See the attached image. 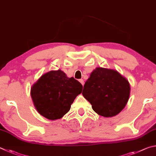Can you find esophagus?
Wrapping results in <instances>:
<instances>
[{
	"label": "esophagus",
	"instance_id": "1",
	"mask_svg": "<svg viewBox=\"0 0 156 156\" xmlns=\"http://www.w3.org/2000/svg\"><path fill=\"white\" fill-rule=\"evenodd\" d=\"M80 82L82 84V86H83L84 85V81H83V80H82V79H81V80H80Z\"/></svg>",
	"mask_w": 156,
	"mask_h": 156
}]
</instances>
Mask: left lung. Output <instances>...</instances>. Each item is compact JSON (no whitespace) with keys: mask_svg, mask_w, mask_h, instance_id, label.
<instances>
[{"mask_svg":"<svg viewBox=\"0 0 156 156\" xmlns=\"http://www.w3.org/2000/svg\"><path fill=\"white\" fill-rule=\"evenodd\" d=\"M130 86L117 71L97 68L86 81L82 94L93 110L104 117L121 112L129 100Z\"/></svg>","mask_w":156,"mask_h":156,"instance_id":"1","label":"left lung"}]
</instances>
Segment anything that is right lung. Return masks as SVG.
I'll list each match as a JSON object with an SVG mask.
<instances>
[{"label": "right lung", "mask_w": 156, "mask_h": 156, "mask_svg": "<svg viewBox=\"0 0 156 156\" xmlns=\"http://www.w3.org/2000/svg\"><path fill=\"white\" fill-rule=\"evenodd\" d=\"M83 86L63 71L52 70L43 75L31 87L34 105L41 115L50 120L61 119L81 93Z\"/></svg>", "instance_id": "1"}]
</instances>
